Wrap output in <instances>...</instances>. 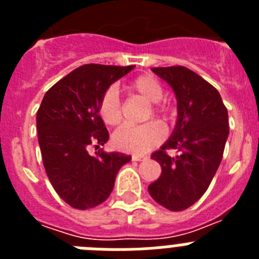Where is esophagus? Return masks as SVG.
<instances>
[{"instance_id": "1", "label": "esophagus", "mask_w": 259, "mask_h": 259, "mask_svg": "<svg viewBox=\"0 0 259 259\" xmlns=\"http://www.w3.org/2000/svg\"><path fill=\"white\" fill-rule=\"evenodd\" d=\"M144 159H146V157H144V155H132V161H144Z\"/></svg>"}]
</instances>
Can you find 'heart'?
I'll return each instance as SVG.
<instances>
[{
  "mask_svg": "<svg viewBox=\"0 0 259 259\" xmlns=\"http://www.w3.org/2000/svg\"><path fill=\"white\" fill-rule=\"evenodd\" d=\"M125 91L131 95L140 96L148 102H152L148 115L149 118L153 115L164 122L170 116V109L161 102L164 93L163 87L153 75L145 74L135 77L125 85ZM98 115L106 125H116L122 120L120 102L115 88H109L102 95L98 104ZM163 139V128L158 123L149 122L141 125H122L114 132L111 141L118 150L132 154H145L159 145Z\"/></svg>",
  "mask_w": 259,
  "mask_h": 259,
  "instance_id": "heart-1",
  "label": "heart"
}]
</instances>
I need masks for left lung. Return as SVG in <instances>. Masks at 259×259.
<instances>
[{
  "mask_svg": "<svg viewBox=\"0 0 259 259\" xmlns=\"http://www.w3.org/2000/svg\"><path fill=\"white\" fill-rule=\"evenodd\" d=\"M152 71L172 87L178 122L170 140L152 154L162 172L148 189L155 202L183 211L202 197L221 164L230 132L227 107L211 84L184 66ZM171 149L180 152L175 158L166 153Z\"/></svg>",
  "mask_w": 259,
  "mask_h": 259,
  "instance_id": "left-lung-1",
  "label": "left lung"
}]
</instances>
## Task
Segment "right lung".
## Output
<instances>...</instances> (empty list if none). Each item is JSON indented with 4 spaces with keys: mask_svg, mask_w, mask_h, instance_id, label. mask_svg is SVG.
Here are the masks:
<instances>
[{
    "mask_svg": "<svg viewBox=\"0 0 259 259\" xmlns=\"http://www.w3.org/2000/svg\"><path fill=\"white\" fill-rule=\"evenodd\" d=\"M135 66L83 65L45 93L37 110L38 144L54 191L71 207L92 209L107 200L119 168L130 155L105 153L109 132L98 115L102 95Z\"/></svg>",
    "mask_w": 259,
    "mask_h": 259,
    "instance_id": "right-lung-1",
    "label": "right lung"
}]
</instances>
